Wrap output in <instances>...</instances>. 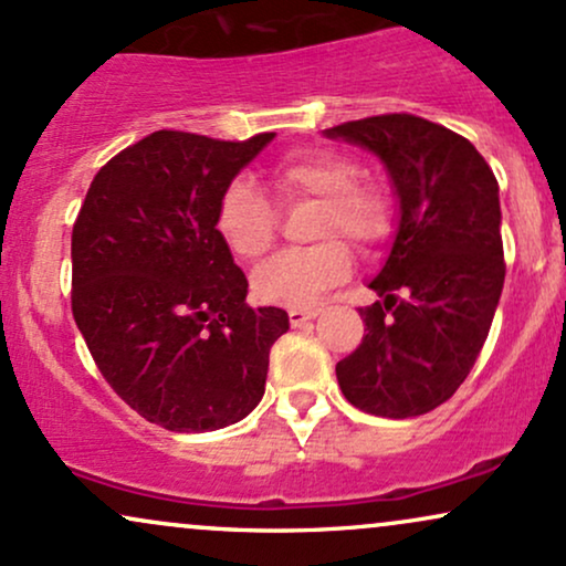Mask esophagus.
Segmentation results:
<instances>
[{
	"instance_id": "obj_1",
	"label": "esophagus",
	"mask_w": 566,
	"mask_h": 566,
	"mask_svg": "<svg viewBox=\"0 0 566 566\" xmlns=\"http://www.w3.org/2000/svg\"><path fill=\"white\" fill-rule=\"evenodd\" d=\"M318 308H290V324L292 326H301L305 322H311V318L318 316Z\"/></svg>"
}]
</instances>
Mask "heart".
<instances>
[{
    "mask_svg": "<svg viewBox=\"0 0 566 566\" xmlns=\"http://www.w3.org/2000/svg\"><path fill=\"white\" fill-rule=\"evenodd\" d=\"M358 163L343 153H297L271 171V184L284 202L316 200L311 237L329 241L303 250H284L253 274L258 301L284 308H305L322 301L324 292L353 274L348 244L332 234L348 237L358 248L385 240L392 210L385 189L356 181ZM216 231L240 261H258L274 244L276 210L253 181L234 179L218 197Z\"/></svg>",
    "mask_w": 566,
    "mask_h": 566,
    "instance_id": "1",
    "label": "heart"
}]
</instances>
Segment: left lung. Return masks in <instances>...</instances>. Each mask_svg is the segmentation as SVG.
Masks as SVG:
<instances>
[{
  "label": "left lung",
  "instance_id": "1",
  "mask_svg": "<svg viewBox=\"0 0 566 566\" xmlns=\"http://www.w3.org/2000/svg\"><path fill=\"white\" fill-rule=\"evenodd\" d=\"M390 176L398 227L360 308L366 335L337 364L343 395L374 417H421L446 403L485 345L503 276L499 181L464 136L408 113L326 128Z\"/></svg>",
  "mask_w": 566,
  "mask_h": 566
}]
</instances>
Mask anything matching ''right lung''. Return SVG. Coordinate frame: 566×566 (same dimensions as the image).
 <instances>
[{"label":"right lung","mask_w":566,"mask_h":566,"mask_svg":"<svg viewBox=\"0 0 566 566\" xmlns=\"http://www.w3.org/2000/svg\"><path fill=\"white\" fill-rule=\"evenodd\" d=\"M276 134L155 132L99 168L73 223V318L139 417L213 432L261 403L282 308H250L216 231L218 197Z\"/></svg>","instance_id":"1"}]
</instances>
